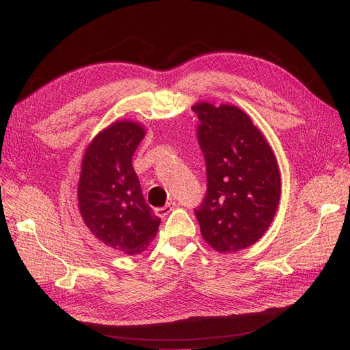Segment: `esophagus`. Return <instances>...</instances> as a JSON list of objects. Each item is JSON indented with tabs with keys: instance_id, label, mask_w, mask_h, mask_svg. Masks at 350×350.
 <instances>
[{
	"instance_id": "esophagus-1",
	"label": "esophagus",
	"mask_w": 350,
	"mask_h": 350,
	"mask_svg": "<svg viewBox=\"0 0 350 350\" xmlns=\"http://www.w3.org/2000/svg\"><path fill=\"white\" fill-rule=\"evenodd\" d=\"M174 207H176V203H175V201H169V203L165 206V207H159V208H156L154 210V213L159 216V217H165L167 213H169V211H171Z\"/></svg>"
}]
</instances>
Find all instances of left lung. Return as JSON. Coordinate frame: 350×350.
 Returning a JSON list of instances; mask_svg holds the SVG:
<instances>
[{"label":"left lung","mask_w":350,"mask_h":350,"mask_svg":"<svg viewBox=\"0 0 350 350\" xmlns=\"http://www.w3.org/2000/svg\"><path fill=\"white\" fill-rule=\"evenodd\" d=\"M197 137L207 194L196 208L201 237L217 252H237L269 229L280 200V174L266 137L235 105L197 102Z\"/></svg>","instance_id":"1"}]
</instances>
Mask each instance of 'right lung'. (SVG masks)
<instances>
[{"instance_id":"obj_1","label":"right lung","mask_w":350,"mask_h":350,"mask_svg":"<svg viewBox=\"0 0 350 350\" xmlns=\"http://www.w3.org/2000/svg\"><path fill=\"white\" fill-rule=\"evenodd\" d=\"M144 134L142 124L126 120L102 130L84 152L77 187L80 215L92 234L129 256L143 252L161 225L131 163Z\"/></svg>"}]
</instances>
